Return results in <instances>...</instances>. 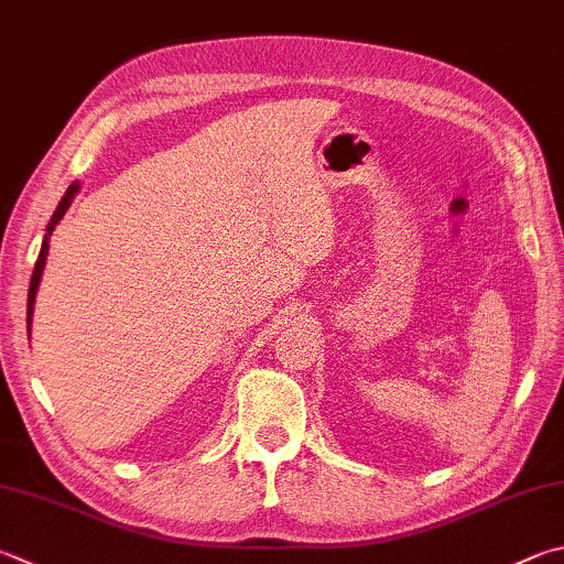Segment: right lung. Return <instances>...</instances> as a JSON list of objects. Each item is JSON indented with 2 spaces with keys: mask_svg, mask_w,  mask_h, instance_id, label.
<instances>
[{
  "mask_svg": "<svg viewBox=\"0 0 564 564\" xmlns=\"http://www.w3.org/2000/svg\"><path fill=\"white\" fill-rule=\"evenodd\" d=\"M80 189V182H74L70 187L66 189L64 197H61L58 207L54 212V217H51L48 227H46V234H44V241H41V251H39V259H36V265H34V273H32V283H29V301H26V333H32V317H34V303H36V291H39V283H41V273H44V265H46V256H48V239L51 234H54L56 224L64 219L66 209L70 207V202H74V197Z\"/></svg>",
  "mask_w": 564,
  "mask_h": 564,
  "instance_id": "add662e5",
  "label": "right lung"
}]
</instances>
